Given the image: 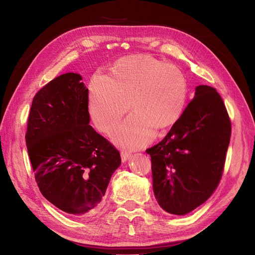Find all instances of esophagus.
Segmentation results:
<instances>
[{
  "instance_id": "esophagus-1",
  "label": "esophagus",
  "mask_w": 255,
  "mask_h": 255,
  "mask_svg": "<svg viewBox=\"0 0 255 255\" xmlns=\"http://www.w3.org/2000/svg\"><path fill=\"white\" fill-rule=\"evenodd\" d=\"M130 156H131V154H130L129 151H125V150L121 151V160H122V162L128 161L130 158Z\"/></svg>"
}]
</instances>
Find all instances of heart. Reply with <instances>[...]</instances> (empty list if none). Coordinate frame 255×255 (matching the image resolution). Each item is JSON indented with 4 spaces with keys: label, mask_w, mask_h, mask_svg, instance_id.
Masks as SVG:
<instances>
[{
    "label": "heart",
    "mask_w": 255,
    "mask_h": 255,
    "mask_svg": "<svg viewBox=\"0 0 255 255\" xmlns=\"http://www.w3.org/2000/svg\"><path fill=\"white\" fill-rule=\"evenodd\" d=\"M89 91L91 118L104 133H111L130 108L133 114L113 138L122 146L138 148L154 138L156 128L164 130L180 119L189 88L177 66L149 55H130L118 59L108 77L94 75Z\"/></svg>",
    "instance_id": "1"
}]
</instances>
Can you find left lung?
Segmentation results:
<instances>
[{
  "label": "left lung",
  "instance_id": "left-lung-1",
  "mask_svg": "<svg viewBox=\"0 0 255 255\" xmlns=\"http://www.w3.org/2000/svg\"><path fill=\"white\" fill-rule=\"evenodd\" d=\"M231 136V122L217 90L198 86L195 97L158 144L146 149L152 188L160 207L184 216L219 185Z\"/></svg>",
  "mask_w": 255,
  "mask_h": 255
}]
</instances>
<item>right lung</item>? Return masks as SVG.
Listing matches in <instances>:
<instances>
[{"label": "right lung", "mask_w": 255, "mask_h": 255, "mask_svg": "<svg viewBox=\"0 0 255 255\" xmlns=\"http://www.w3.org/2000/svg\"><path fill=\"white\" fill-rule=\"evenodd\" d=\"M81 79L66 73L38 91L25 136L42 195L73 216L100 206L121 163L114 145L89 125V90Z\"/></svg>", "instance_id": "obj_1"}]
</instances>
